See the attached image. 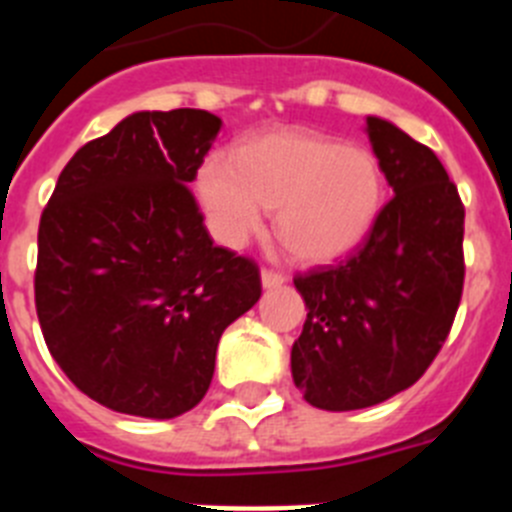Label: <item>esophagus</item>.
Segmentation results:
<instances>
[{
  "label": "esophagus",
  "instance_id": "obj_1",
  "mask_svg": "<svg viewBox=\"0 0 512 512\" xmlns=\"http://www.w3.org/2000/svg\"><path fill=\"white\" fill-rule=\"evenodd\" d=\"M284 282H287V277H284L282 271H274V269H264V271H261V284H264L266 289L282 287Z\"/></svg>",
  "mask_w": 512,
  "mask_h": 512
}]
</instances>
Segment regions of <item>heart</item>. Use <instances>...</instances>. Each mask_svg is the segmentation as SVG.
<instances>
[{
    "label": "heart",
    "instance_id": "heart-1",
    "mask_svg": "<svg viewBox=\"0 0 512 512\" xmlns=\"http://www.w3.org/2000/svg\"><path fill=\"white\" fill-rule=\"evenodd\" d=\"M197 194L215 238L241 246L277 210V238L295 259L323 264L354 251L377 223L384 174L377 156L330 135L284 128L256 135L238 158L207 156Z\"/></svg>",
    "mask_w": 512,
    "mask_h": 512
}]
</instances>
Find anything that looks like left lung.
Returning a JSON list of instances; mask_svg holds the SVG:
<instances>
[{"label": "left lung", "mask_w": 512, "mask_h": 512, "mask_svg": "<svg viewBox=\"0 0 512 512\" xmlns=\"http://www.w3.org/2000/svg\"><path fill=\"white\" fill-rule=\"evenodd\" d=\"M392 197L336 266L297 274L307 320L292 377L312 408L361 410L418 382L449 338L464 289V205L436 153L366 117Z\"/></svg>", "instance_id": "obj_1"}]
</instances>
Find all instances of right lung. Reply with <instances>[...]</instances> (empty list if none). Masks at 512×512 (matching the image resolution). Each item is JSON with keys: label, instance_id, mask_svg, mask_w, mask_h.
<instances>
[{"label": "right lung", "instance_id": "obj_1", "mask_svg": "<svg viewBox=\"0 0 512 512\" xmlns=\"http://www.w3.org/2000/svg\"><path fill=\"white\" fill-rule=\"evenodd\" d=\"M220 128L205 110L135 112L71 156L40 215L45 346L104 408L192 410L223 330L259 302V264L215 246L187 187Z\"/></svg>", "mask_w": 512, "mask_h": 512}]
</instances>
